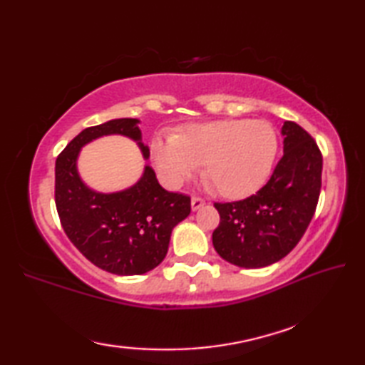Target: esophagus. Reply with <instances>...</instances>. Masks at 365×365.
Segmentation results:
<instances>
[{
	"mask_svg": "<svg viewBox=\"0 0 365 365\" xmlns=\"http://www.w3.org/2000/svg\"><path fill=\"white\" fill-rule=\"evenodd\" d=\"M204 205H205V200L202 197H192L191 199V210L192 212L199 210V208L204 207Z\"/></svg>",
	"mask_w": 365,
	"mask_h": 365,
	"instance_id": "1",
	"label": "esophagus"
}]
</instances>
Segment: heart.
I'll return each instance as SVG.
<instances>
[{
    "label": "heart",
    "instance_id": "1",
    "mask_svg": "<svg viewBox=\"0 0 365 365\" xmlns=\"http://www.w3.org/2000/svg\"><path fill=\"white\" fill-rule=\"evenodd\" d=\"M277 135L268 122L222 119L188 127L180 135L157 136L152 158L161 180L177 188L204 163L205 175L222 196L243 197L268 178Z\"/></svg>",
    "mask_w": 365,
    "mask_h": 365
}]
</instances>
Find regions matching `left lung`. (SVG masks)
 I'll use <instances>...</instances> for the list:
<instances>
[{"label":"left lung","instance_id":"left-lung-1","mask_svg":"<svg viewBox=\"0 0 365 365\" xmlns=\"http://www.w3.org/2000/svg\"><path fill=\"white\" fill-rule=\"evenodd\" d=\"M284 155L273 175L255 195L237 202L215 204L220 226L213 246L240 268H263L284 259L311 222L322 188L323 158L319 145L298 123L285 120Z\"/></svg>","mask_w":365,"mask_h":365}]
</instances>
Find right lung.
<instances>
[{"mask_svg": "<svg viewBox=\"0 0 365 365\" xmlns=\"http://www.w3.org/2000/svg\"><path fill=\"white\" fill-rule=\"evenodd\" d=\"M138 119H113L84 128L59 153L54 166V200L68 240L84 257L118 276L144 274L166 257L173 229L191 212V199L169 192L153 169L127 190L98 192L81 180L76 160L81 147L108 135L127 136L149 158Z\"/></svg>", "mask_w": 365, "mask_h": 365, "instance_id": "1", "label": "right lung"}]
</instances>
